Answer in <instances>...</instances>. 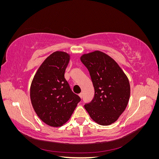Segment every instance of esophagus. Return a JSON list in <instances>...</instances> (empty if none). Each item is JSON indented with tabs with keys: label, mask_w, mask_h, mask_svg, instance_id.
Returning a JSON list of instances; mask_svg holds the SVG:
<instances>
[{
	"label": "esophagus",
	"mask_w": 159,
	"mask_h": 159,
	"mask_svg": "<svg viewBox=\"0 0 159 159\" xmlns=\"http://www.w3.org/2000/svg\"><path fill=\"white\" fill-rule=\"evenodd\" d=\"M79 96H80V98H83V93H80L79 94Z\"/></svg>",
	"instance_id": "obj_1"
}]
</instances>
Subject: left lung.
<instances>
[{"mask_svg":"<svg viewBox=\"0 0 159 159\" xmlns=\"http://www.w3.org/2000/svg\"><path fill=\"white\" fill-rule=\"evenodd\" d=\"M80 60L89 72L95 90L93 100L84 107L95 123L109 125L127 106L131 91L128 78L117 62L103 52L84 54Z\"/></svg>","mask_w":159,"mask_h":159,"instance_id":"8db88e82","label":"left lung"}]
</instances>
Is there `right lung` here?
I'll return each mask as SVG.
<instances>
[{
    "label": "right lung",
    "mask_w": 159,
    "mask_h": 159,
    "mask_svg": "<svg viewBox=\"0 0 159 159\" xmlns=\"http://www.w3.org/2000/svg\"><path fill=\"white\" fill-rule=\"evenodd\" d=\"M70 59L65 52L52 53L39 67L31 84L32 107L38 117L51 127H60L68 121L81 100L64 78Z\"/></svg>",
    "instance_id": "obj_1"
}]
</instances>
